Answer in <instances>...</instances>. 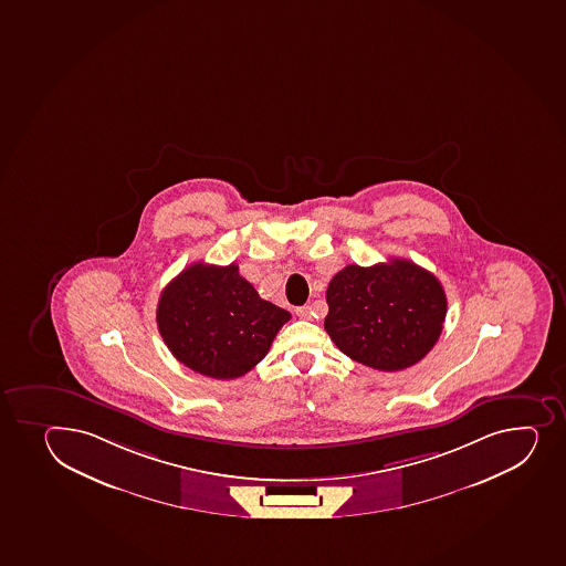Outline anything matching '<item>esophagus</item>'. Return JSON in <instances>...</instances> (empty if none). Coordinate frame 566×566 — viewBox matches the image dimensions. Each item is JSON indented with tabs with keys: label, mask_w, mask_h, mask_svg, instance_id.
Returning a JSON list of instances; mask_svg holds the SVG:
<instances>
[{
	"label": "esophagus",
	"mask_w": 566,
	"mask_h": 566,
	"mask_svg": "<svg viewBox=\"0 0 566 566\" xmlns=\"http://www.w3.org/2000/svg\"><path fill=\"white\" fill-rule=\"evenodd\" d=\"M295 314H297L301 319H310V317L314 315V312H312L310 306H301V308L295 310Z\"/></svg>",
	"instance_id": "34e87169"
}]
</instances>
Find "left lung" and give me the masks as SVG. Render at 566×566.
Returning <instances> with one entry per match:
<instances>
[{
	"label": "left lung",
	"instance_id": "8db88e82",
	"mask_svg": "<svg viewBox=\"0 0 566 566\" xmlns=\"http://www.w3.org/2000/svg\"><path fill=\"white\" fill-rule=\"evenodd\" d=\"M325 331L344 355L379 371L415 366L442 334L448 298L434 274L394 258L347 265L327 290Z\"/></svg>",
	"mask_w": 566,
	"mask_h": 566
}]
</instances>
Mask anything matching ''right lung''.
Wrapping results in <instances>:
<instances>
[{"instance_id": "1", "label": "right lung", "mask_w": 566, "mask_h": 566, "mask_svg": "<svg viewBox=\"0 0 566 566\" xmlns=\"http://www.w3.org/2000/svg\"><path fill=\"white\" fill-rule=\"evenodd\" d=\"M158 328L176 360L211 379H238L268 355L292 314L263 301L235 263L197 262L170 280Z\"/></svg>"}]
</instances>
